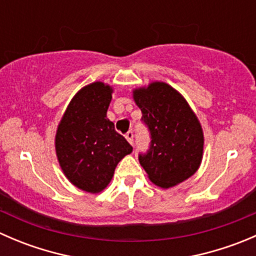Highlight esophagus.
<instances>
[{"label":"esophagus","mask_w":256,"mask_h":256,"mask_svg":"<svg viewBox=\"0 0 256 256\" xmlns=\"http://www.w3.org/2000/svg\"><path fill=\"white\" fill-rule=\"evenodd\" d=\"M126 140L128 141V142H130L131 144H134V131H128V134H126Z\"/></svg>","instance_id":"obj_1"}]
</instances>
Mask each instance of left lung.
<instances>
[{"label": "left lung", "instance_id": "8db88e82", "mask_svg": "<svg viewBox=\"0 0 256 256\" xmlns=\"http://www.w3.org/2000/svg\"><path fill=\"white\" fill-rule=\"evenodd\" d=\"M150 132V146L138 161L150 180L170 188L192 176L203 154V131L182 95L164 82H152L134 92Z\"/></svg>", "mask_w": 256, "mask_h": 256}]
</instances>
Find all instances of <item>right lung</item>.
<instances>
[{"instance_id":"right-lung-1","label":"right lung","mask_w":256,"mask_h":256,"mask_svg":"<svg viewBox=\"0 0 256 256\" xmlns=\"http://www.w3.org/2000/svg\"><path fill=\"white\" fill-rule=\"evenodd\" d=\"M112 88L96 82L72 99L58 126L56 150L64 174L90 193L104 190L132 146L106 118Z\"/></svg>"}]
</instances>
